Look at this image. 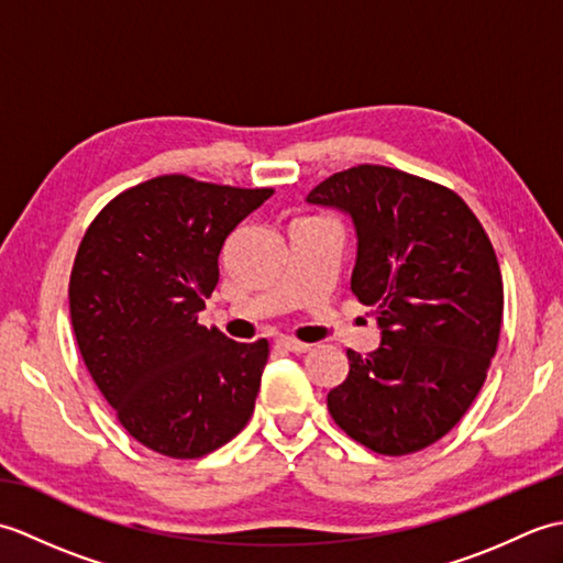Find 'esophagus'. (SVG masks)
Here are the masks:
<instances>
[{
    "label": "esophagus",
    "instance_id": "34e87169",
    "mask_svg": "<svg viewBox=\"0 0 563 563\" xmlns=\"http://www.w3.org/2000/svg\"><path fill=\"white\" fill-rule=\"evenodd\" d=\"M280 343H283L288 351H292V353H307L309 349H312V345H309V343L295 341V339H280Z\"/></svg>",
    "mask_w": 563,
    "mask_h": 563
}]
</instances>
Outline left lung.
<instances>
[{"instance_id": "left-lung-1", "label": "left lung", "mask_w": 563, "mask_h": 563, "mask_svg": "<svg viewBox=\"0 0 563 563\" xmlns=\"http://www.w3.org/2000/svg\"><path fill=\"white\" fill-rule=\"evenodd\" d=\"M307 202L351 218V290L379 329L373 353H345L351 369L329 391L331 418L379 454L433 445L479 394L504 321V280L482 222L452 190L373 164L333 174Z\"/></svg>"}]
</instances>
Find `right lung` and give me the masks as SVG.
I'll use <instances>...</instances> for the list:
<instances>
[{"mask_svg":"<svg viewBox=\"0 0 563 563\" xmlns=\"http://www.w3.org/2000/svg\"><path fill=\"white\" fill-rule=\"evenodd\" d=\"M273 196L157 176L113 198L84 234L69 317L89 375L142 445L196 460L254 413L268 341L198 324L224 239Z\"/></svg>","mask_w":563,"mask_h":563,"instance_id":"obj_1","label":"right lung"}]
</instances>
